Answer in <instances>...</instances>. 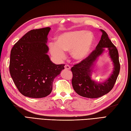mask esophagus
<instances>
[{"instance_id": "34e87169", "label": "esophagus", "mask_w": 131, "mask_h": 131, "mask_svg": "<svg viewBox=\"0 0 131 131\" xmlns=\"http://www.w3.org/2000/svg\"><path fill=\"white\" fill-rule=\"evenodd\" d=\"M65 67V69H67V70H70L71 69V67H70L69 65H66L64 66Z\"/></svg>"}]
</instances>
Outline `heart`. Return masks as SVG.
<instances>
[{"label": "heart", "mask_w": 131, "mask_h": 131, "mask_svg": "<svg viewBox=\"0 0 131 131\" xmlns=\"http://www.w3.org/2000/svg\"><path fill=\"white\" fill-rule=\"evenodd\" d=\"M93 40V36L90 32L83 30L68 31L60 35L56 43L50 42L49 50L52 56L60 59L64 58V52L71 50L72 58L77 61H81L90 54Z\"/></svg>", "instance_id": "obj_1"}]
</instances>
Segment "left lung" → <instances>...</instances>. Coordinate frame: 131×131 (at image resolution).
I'll return each instance as SVG.
<instances>
[{
  "instance_id": "8db88e82",
  "label": "left lung",
  "mask_w": 131,
  "mask_h": 131,
  "mask_svg": "<svg viewBox=\"0 0 131 131\" xmlns=\"http://www.w3.org/2000/svg\"><path fill=\"white\" fill-rule=\"evenodd\" d=\"M100 31L102 34L95 49L87 58L75 64L71 68L73 88L78 94L85 98H97L110 92L114 87L120 71L119 56L117 48L112 42L106 31L102 29H100ZM105 47L108 48L114 63V71L108 80L103 84H97L90 79L91 69L93 62L102 53L103 48Z\"/></svg>"
}]
</instances>
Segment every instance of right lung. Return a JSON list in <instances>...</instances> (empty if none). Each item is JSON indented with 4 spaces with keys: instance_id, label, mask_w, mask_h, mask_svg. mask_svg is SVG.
<instances>
[{
    "instance_id": "add662e5",
    "label": "right lung",
    "mask_w": 131,
    "mask_h": 131,
    "mask_svg": "<svg viewBox=\"0 0 131 131\" xmlns=\"http://www.w3.org/2000/svg\"><path fill=\"white\" fill-rule=\"evenodd\" d=\"M49 27L29 31L13 47L9 72L18 91L24 96L46 97L52 91L55 77L65 64H55L47 54Z\"/></svg>"
}]
</instances>
